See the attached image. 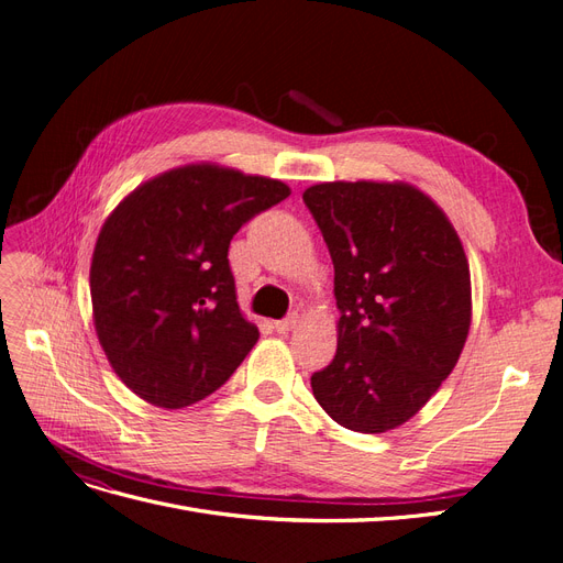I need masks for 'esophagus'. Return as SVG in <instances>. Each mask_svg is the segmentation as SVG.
Here are the masks:
<instances>
[{"mask_svg": "<svg viewBox=\"0 0 563 563\" xmlns=\"http://www.w3.org/2000/svg\"><path fill=\"white\" fill-rule=\"evenodd\" d=\"M296 327H298V314H291V317H286L282 321H275L277 333H288V331H294Z\"/></svg>", "mask_w": 563, "mask_h": 563, "instance_id": "obj_1", "label": "esophagus"}]
</instances>
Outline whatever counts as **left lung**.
Masks as SVG:
<instances>
[{
	"label": "left lung",
	"instance_id": "obj_1",
	"mask_svg": "<svg viewBox=\"0 0 563 563\" xmlns=\"http://www.w3.org/2000/svg\"><path fill=\"white\" fill-rule=\"evenodd\" d=\"M302 201L329 246L340 310L333 362L312 373L314 399L347 430H395L465 347V249L446 213L408 183H319Z\"/></svg>",
	"mask_w": 563,
	"mask_h": 563
}]
</instances>
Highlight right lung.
<instances>
[{"mask_svg":"<svg viewBox=\"0 0 563 563\" xmlns=\"http://www.w3.org/2000/svg\"><path fill=\"white\" fill-rule=\"evenodd\" d=\"M291 195L288 185L187 164L119 201L91 261L93 323L110 366L147 404L209 397L258 343L236 302L232 236Z\"/></svg>","mask_w":563,"mask_h":563,"instance_id":"right-lung-1","label":"right lung"}]
</instances>
